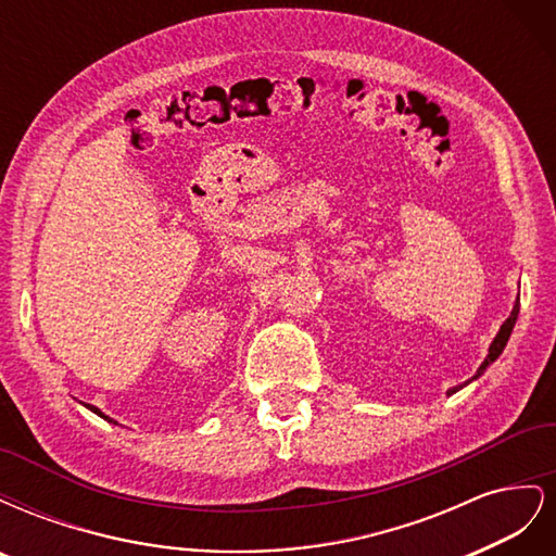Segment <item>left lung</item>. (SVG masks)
Masks as SVG:
<instances>
[{"mask_svg":"<svg viewBox=\"0 0 556 556\" xmlns=\"http://www.w3.org/2000/svg\"><path fill=\"white\" fill-rule=\"evenodd\" d=\"M517 313H519V301H515V306H513V311H510V315H508V319L506 323L501 325V329H498V333L494 336V341H492V345H490V352H486V357H484V362L480 364V368L476 371V376L470 378L468 382H473V380H478L484 371H486V366L490 364H494L498 357H501V352H503V348L508 345V339H510V333H513V327H515V323H517ZM468 382H464V384H457V387H452V390L447 392V394H454V392H459L462 387H466Z\"/></svg>","mask_w":556,"mask_h":556,"instance_id":"obj_1","label":"left lung"}]
</instances>
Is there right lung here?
<instances>
[{"label":"right lung","mask_w":556,"mask_h":556,"mask_svg":"<svg viewBox=\"0 0 556 556\" xmlns=\"http://www.w3.org/2000/svg\"><path fill=\"white\" fill-rule=\"evenodd\" d=\"M83 406H86V408H88V410H92V413H94V415H99V417H104V419H109V417H106V415H104V413H102V410H99V408H97V406H90V403H83Z\"/></svg>","instance_id":"right-lung-1"}]
</instances>
